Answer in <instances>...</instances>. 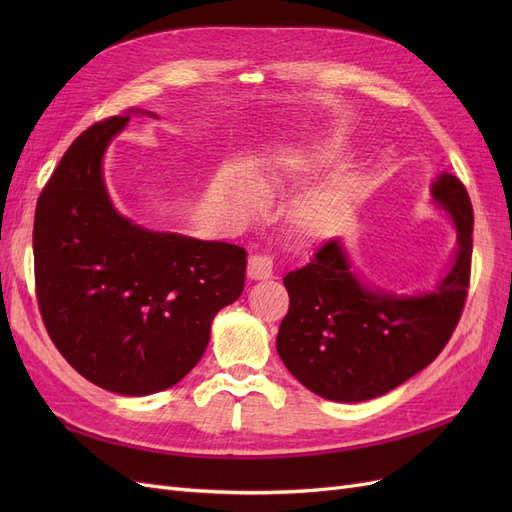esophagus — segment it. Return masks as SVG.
<instances>
[{"mask_svg": "<svg viewBox=\"0 0 512 512\" xmlns=\"http://www.w3.org/2000/svg\"><path fill=\"white\" fill-rule=\"evenodd\" d=\"M247 277H250V280H254V282L269 280V277H273L271 256H265V254L250 256V260H247Z\"/></svg>", "mask_w": 512, "mask_h": 512, "instance_id": "esophagus-1", "label": "esophagus"}]
</instances>
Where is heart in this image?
Here are the masks:
<instances>
[{
  "label": "heart",
  "mask_w": 512,
  "mask_h": 512,
  "mask_svg": "<svg viewBox=\"0 0 512 512\" xmlns=\"http://www.w3.org/2000/svg\"><path fill=\"white\" fill-rule=\"evenodd\" d=\"M337 158H339L337 145L329 143V145L318 147L314 153H309V156H305L301 160V166L309 170V173H314V170L333 164ZM280 181H282L280 173L273 168H262L256 175V183L265 190H273ZM352 190H354V183L350 179H342L333 183L331 188H324L316 194H309L297 200L288 213L292 230L297 232L301 239H307V241L327 237L331 228L335 226L339 211H342L350 200ZM235 198L237 203L245 209H258L262 203V196L256 185L245 179L235 183Z\"/></svg>",
  "instance_id": "obj_1"
}]
</instances>
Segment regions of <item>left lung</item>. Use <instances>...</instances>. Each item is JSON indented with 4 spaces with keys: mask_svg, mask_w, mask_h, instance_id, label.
Here are the masks:
<instances>
[{
    "mask_svg": "<svg viewBox=\"0 0 512 512\" xmlns=\"http://www.w3.org/2000/svg\"><path fill=\"white\" fill-rule=\"evenodd\" d=\"M431 194L451 213L459 239L455 265L436 292L395 297L363 286L337 239L284 277L290 307L277 352L312 393L333 401L380 397L425 369L451 339L470 288L474 211L455 175H440Z\"/></svg>",
    "mask_w": 512,
    "mask_h": 512,
    "instance_id": "left-lung-1",
    "label": "left lung"
}]
</instances>
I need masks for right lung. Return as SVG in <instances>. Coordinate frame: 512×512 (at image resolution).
<instances>
[{
    "instance_id": "add662e5",
    "label": "right lung",
    "mask_w": 512,
    "mask_h": 512,
    "mask_svg": "<svg viewBox=\"0 0 512 512\" xmlns=\"http://www.w3.org/2000/svg\"><path fill=\"white\" fill-rule=\"evenodd\" d=\"M130 115L87 128L36 205V299L46 333L83 378L119 395L177 384L207 350L211 320L235 303L245 250L151 232L119 215L102 156Z\"/></svg>"
}]
</instances>
